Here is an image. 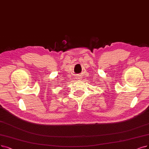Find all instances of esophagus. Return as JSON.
I'll return each mask as SVG.
<instances>
[{
  "instance_id": "1",
  "label": "esophagus",
  "mask_w": 149,
  "mask_h": 149,
  "mask_svg": "<svg viewBox=\"0 0 149 149\" xmlns=\"http://www.w3.org/2000/svg\"><path fill=\"white\" fill-rule=\"evenodd\" d=\"M77 79V80H78V81H80L81 79V77H78V78H76Z\"/></svg>"
}]
</instances>
